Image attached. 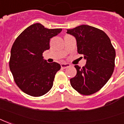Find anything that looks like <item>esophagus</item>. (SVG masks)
I'll return each instance as SVG.
<instances>
[{
    "instance_id": "34e87169",
    "label": "esophagus",
    "mask_w": 124,
    "mask_h": 124,
    "mask_svg": "<svg viewBox=\"0 0 124 124\" xmlns=\"http://www.w3.org/2000/svg\"><path fill=\"white\" fill-rule=\"evenodd\" d=\"M70 65L69 64V63H61V68H63V69H66V68L69 67Z\"/></svg>"
}]
</instances>
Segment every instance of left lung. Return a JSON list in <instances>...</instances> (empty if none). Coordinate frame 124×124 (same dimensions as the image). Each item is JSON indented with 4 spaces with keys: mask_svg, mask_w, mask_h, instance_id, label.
<instances>
[{
    "mask_svg": "<svg viewBox=\"0 0 124 124\" xmlns=\"http://www.w3.org/2000/svg\"><path fill=\"white\" fill-rule=\"evenodd\" d=\"M67 33L76 38L78 53L83 54L86 64L75 65L76 75L70 80V85L82 95H92L106 84L113 73L116 52L109 37L97 28L82 25L68 29Z\"/></svg>",
    "mask_w": 124,
    "mask_h": 124,
    "instance_id": "8db88e82",
    "label": "left lung"
}]
</instances>
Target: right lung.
<instances>
[{
  "label": "right lung",
  "instance_id": "right-lung-1",
  "mask_svg": "<svg viewBox=\"0 0 124 124\" xmlns=\"http://www.w3.org/2000/svg\"><path fill=\"white\" fill-rule=\"evenodd\" d=\"M62 31L46 29L40 23L28 27L17 37L11 49L9 66L17 85L24 93L40 97L53 86L61 65L48 63L42 54L50 49V40Z\"/></svg>",
  "mask_w": 124,
  "mask_h": 124
}]
</instances>
